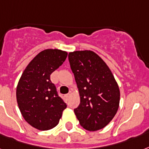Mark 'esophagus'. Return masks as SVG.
Wrapping results in <instances>:
<instances>
[{
    "mask_svg": "<svg viewBox=\"0 0 149 149\" xmlns=\"http://www.w3.org/2000/svg\"><path fill=\"white\" fill-rule=\"evenodd\" d=\"M71 95H72V93L69 92L68 94H67V95H65V97H66V98H69V97H70V96Z\"/></svg>",
    "mask_w": 149,
    "mask_h": 149,
    "instance_id": "obj_1",
    "label": "esophagus"
}]
</instances>
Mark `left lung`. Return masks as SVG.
<instances>
[{
	"label": "left lung",
	"instance_id": "left-lung-1",
	"mask_svg": "<svg viewBox=\"0 0 149 149\" xmlns=\"http://www.w3.org/2000/svg\"><path fill=\"white\" fill-rule=\"evenodd\" d=\"M70 67L79 90L80 103L74 112L90 131L104 128L117 112L120 92L106 63L92 51L69 53Z\"/></svg>",
	"mask_w": 149,
	"mask_h": 149
}]
</instances>
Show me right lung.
Wrapping results in <instances>:
<instances>
[{
    "instance_id": "add662e5",
    "label": "right lung",
    "mask_w": 149,
    "mask_h": 149,
    "mask_svg": "<svg viewBox=\"0 0 149 149\" xmlns=\"http://www.w3.org/2000/svg\"><path fill=\"white\" fill-rule=\"evenodd\" d=\"M67 54L58 49L42 51L28 64L19 79L16 88L19 110L25 120L37 130L56 127L67 106L50 78Z\"/></svg>"
}]
</instances>
